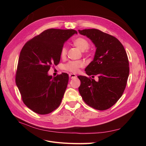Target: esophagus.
Returning <instances> with one entry per match:
<instances>
[{
    "mask_svg": "<svg viewBox=\"0 0 146 146\" xmlns=\"http://www.w3.org/2000/svg\"><path fill=\"white\" fill-rule=\"evenodd\" d=\"M69 77L70 78H76V77H77V76L76 74H69Z\"/></svg>",
    "mask_w": 146,
    "mask_h": 146,
    "instance_id": "1",
    "label": "esophagus"
}]
</instances>
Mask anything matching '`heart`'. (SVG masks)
<instances>
[{
    "label": "heart",
    "mask_w": 146,
    "mask_h": 146,
    "mask_svg": "<svg viewBox=\"0 0 146 146\" xmlns=\"http://www.w3.org/2000/svg\"><path fill=\"white\" fill-rule=\"evenodd\" d=\"M74 43L78 48L82 51H85L89 48L90 44L85 38H78L75 39ZM67 54V48L64 46L61 51V55L62 57H64ZM85 65L82 61H70L64 66V69L69 70L71 72H77L79 68H82Z\"/></svg>",
    "instance_id": "1"
}]
</instances>
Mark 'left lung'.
Here are the masks:
<instances>
[{"label": "left lung", "mask_w": 146, "mask_h": 146, "mask_svg": "<svg viewBox=\"0 0 146 146\" xmlns=\"http://www.w3.org/2000/svg\"><path fill=\"white\" fill-rule=\"evenodd\" d=\"M94 44V57L85 69L88 76H98L99 80L79 76L78 91L85 102L92 108L105 110L121 98L129 75L127 53L117 38L98 29L78 30Z\"/></svg>", "instance_id": "1"}]
</instances>
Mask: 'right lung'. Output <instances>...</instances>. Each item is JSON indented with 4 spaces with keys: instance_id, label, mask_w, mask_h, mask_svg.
Wrapping results in <instances>:
<instances>
[{
    "instance_id": "add662e5",
    "label": "right lung",
    "mask_w": 146,
    "mask_h": 146,
    "mask_svg": "<svg viewBox=\"0 0 146 146\" xmlns=\"http://www.w3.org/2000/svg\"><path fill=\"white\" fill-rule=\"evenodd\" d=\"M76 30L50 29L25 43L21 51L16 84L24 104L35 113L46 114L59 107L69 81L68 74H48L60 61L64 42Z\"/></svg>"
}]
</instances>
